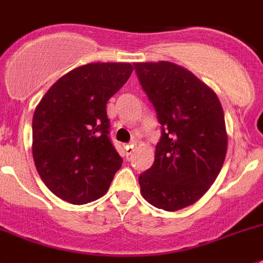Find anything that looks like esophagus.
Returning <instances> with one entry per match:
<instances>
[{"mask_svg":"<svg viewBox=\"0 0 263 263\" xmlns=\"http://www.w3.org/2000/svg\"><path fill=\"white\" fill-rule=\"evenodd\" d=\"M124 149H125V155H127V156H129V155H132V154H134V151H135V145H134V144H128V145H125V147H124Z\"/></svg>","mask_w":263,"mask_h":263,"instance_id":"obj_1","label":"esophagus"}]
</instances>
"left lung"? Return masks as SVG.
Returning <instances> with one entry per match:
<instances>
[{
	"instance_id": "obj_1",
	"label": "left lung",
	"mask_w": 263,
	"mask_h": 263,
	"mask_svg": "<svg viewBox=\"0 0 263 263\" xmlns=\"http://www.w3.org/2000/svg\"><path fill=\"white\" fill-rule=\"evenodd\" d=\"M134 66L161 124L154 165L139 176L141 196L159 209L180 211L200 200L222 168L228 149L222 106L182 66L166 61Z\"/></svg>"
}]
</instances>
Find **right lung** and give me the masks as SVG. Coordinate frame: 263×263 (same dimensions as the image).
<instances>
[{"label":"right lung","instance_id":"add662e5","mask_svg":"<svg viewBox=\"0 0 263 263\" xmlns=\"http://www.w3.org/2000/svg\"><path fill=\"white\" fill-rule=\"evenodd\" d=\"M131 63H88L59 78L33 116V159L59 198L87 204L108 191L122 166L108 138L106 106L128 81Z\"/></svg>","mask_w":263,"mask_h":263}]
</instances>
